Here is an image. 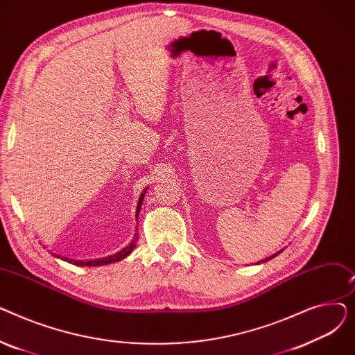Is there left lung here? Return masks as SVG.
<instances>
[{
    "label": "left lung",
    "mask_w": 355,
    "mask_h": 355,
    "mask_svg": "<svg viewBox=\"0 0 355 355\" xmlns=\"http://www.w3.org/2000/svg\"><path fill=\"white\" fill-rule=\"evenodd\" d=\"M281 252H282V250H281ZM281 252H277V253H275V254H272V256H270V257H268V259H266V260H270V259H272V257H275V256H277V254H279V253H281ZM266 260H262V262H266ZM259 263H260V262H259Z\"/></svg>",
    "instance_id": "obj_1"
}]
</instances>
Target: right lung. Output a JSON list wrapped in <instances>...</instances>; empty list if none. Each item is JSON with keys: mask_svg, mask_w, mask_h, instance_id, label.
<instances>
[{"mask_svg": "<svg viewBox=\"0 0 355 355\" xmlns=\"http://www.w3.org/2000/svg\"><path fill=\"white\" fill-rule=\"evenodd\" d=\"M144 196H145V191L141 194L139 197V201H138V206H137V220H138V216H139V210H141V206H142V200H144ZM138 236H135V239L130 241V245H128L126 248H123L121 252L112 254V256H107V257H102V259H95V260H87V262H82V260H71V259H67V257H62L59 254H54L55 257H60L63 260H67L69 263H73L76 266H102V265H110V263H115V262H119V260L125 259L130 252L134 250V248L137 246L135 241H137Z\"/></svg>", "mask_w": 355, "mask_h": 355, "instance_id": "right-lung-1", "label": "right lung"}]
</instances>
